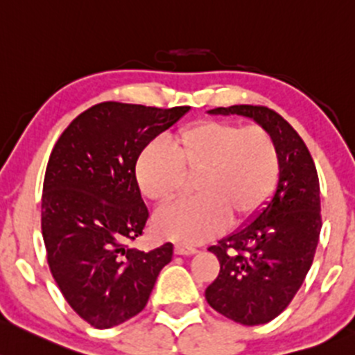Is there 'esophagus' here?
<instances>
[{
    "mask_svg": "<svg viewBox=\"0 0 355 355\" xmlns=\"http://www.w3.org/2000/svg\"><path fill=\"white\" fill-rule=\"evenodd\" d=\"M199 250L196 246H190V245H184V243H177L175 245V253L177 255H196Z\"/></svg>",
    "mask_w": 355,
    "mask_h": 355,
    "instance_id": "esophagus-1",
    "label": "esophagus"
}]
</instances>
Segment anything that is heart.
I'll return each mask as SVG.
<instances>
[{"mask_svg": "<svg viewBox=\"0 0 355 355\" xmlns=\"http://www.w3.org/2000/svg\"><path fill=\"white\" fill-rule=\"evenodd\" d=\"M281 171L277 144L260 125L200 121L170 139V151L149 146L136 166L141 192L156 204L177 199L196 177L197 197L180 200L156 214L162 236L202 243L227 221L241 225L259 212L274 192Z\"/></svg>", "mask_w": 355, "mask_h": 355, "instance_id": "b5f03b06", "label": "heart"}]
</instances>
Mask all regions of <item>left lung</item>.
<instances>
[{
  "label": "left lung",
  "mask_w": 355,
  "mask_h": 355,
  "mask_svg": "<svg viewBox=\"0 0 355 355\" xmlns=\"http://www.w3.org/2000/svg\"><path fill=\"white\" fill-rule=\"evenodd\" d=\"M209 114L253 119L277 144L281 171L270 202L252 223L209 246L221 266L206 289L209 306L241 325H263L289 306L313 263L322 230L318 173L304 141L275 110L231 105Z\"/></svg>",
  "instance_id": "1"
}]
</instances>
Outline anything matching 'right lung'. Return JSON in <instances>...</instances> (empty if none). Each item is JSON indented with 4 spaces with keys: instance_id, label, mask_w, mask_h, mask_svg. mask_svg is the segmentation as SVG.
I'll use <instances>...</instances> for the list:
<instances>
[{
    "instance_id": "add662e5",
    "label": "right lung",
    "mask_w": 355,
    "mask_h": 355,
    "mask_svg": "<svg viewBox=\"0 0 355 355\" xmlns=\"http://www.w3.org/2000/svg\"><path fill=\"white\" fill-rule=\"evenodd\" d=\"M190 107L102 102L78 115L55 143L42 190V236L55 284L95 328L128 322L146 306L173 255L129 248L149 218L136 163Z\"/></svg>"
}]
</instances>
